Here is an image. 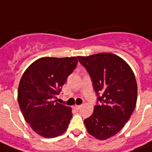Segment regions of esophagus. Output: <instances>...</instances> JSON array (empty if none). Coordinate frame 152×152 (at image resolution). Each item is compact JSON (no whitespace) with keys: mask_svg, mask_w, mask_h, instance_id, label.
I'll return each mask as SVG.
<instances>
[{"mask_svg":"<svg viewBox=\"0 0 152 152\" xmlns=\"http://www.w3.org/2000/svg\"><path fill=\"white\" fill-rule=\"evenodd\" d=\"M74 107H75V110H80V109L81 108V106H77V105H75Z\"/></svg>","mask_w":152,"mask_h":152,"instance_id":"obj_1","label":"esophagus"}]
</instances>
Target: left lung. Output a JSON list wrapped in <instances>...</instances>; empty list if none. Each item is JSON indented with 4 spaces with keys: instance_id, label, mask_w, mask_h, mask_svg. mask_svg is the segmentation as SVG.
Returning <instances> with one entry per match:
<instances>
[{
    "instance_id": "8db88e82",
    "label": "left lung",
    "mask_w": 152,
    "mask_h": 152,
    "mask_svg": "<svg viewBox=\"0 0 152 152\" xmlns=\"http://www.w3.org/2000/svg\"><path fill=\"white\" fill-rule=\"evenodd\" d=\"M92 81L100 105L85 120L88 133L106 140L121 130L134 110L137 85L134 74L121 57L110 53L77 56Z\"/></svg>"
}]
</instances>
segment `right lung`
Returning <instances> with one entry per match:
<instances>
[{"mask_svg":"<svg viewBox=\"0 0 152 152\" xmlns=\"http://www.w3.org/2000/svg\"><path fill=\"white\" fill-rule=\"evenodd\" d=\"M77 64L76 56L41 57L22 75L18 102L26 122L41 137H56L67 129L72 109L56 102L54 99Z\"/></svg>","mask_w":152,"mask_h":152,"instance_id":"1","label":"right lung"}]
</instances>
